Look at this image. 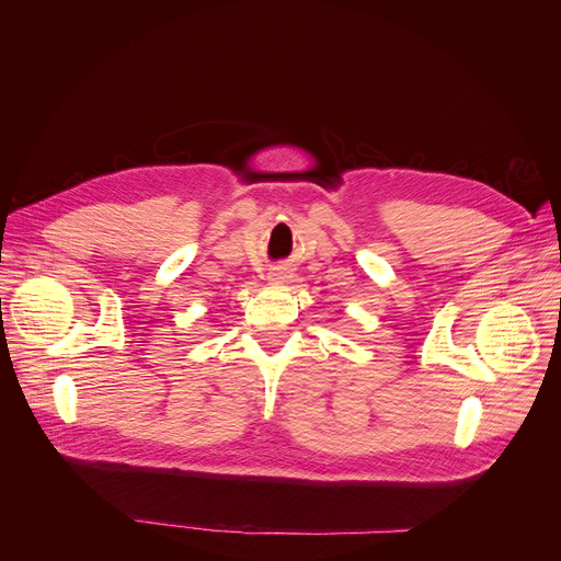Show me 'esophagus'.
I'll use <instances>...</instances> for the list:
<instances>
[{
    "instance_id": "1",
    "label": "esophagus",
    "mask_w": 561,
    "mask_h": 561,
    "mask_svg": "<svg viewBox=\"0 0 561 561\" xmlns=\"http://www.w3.org/2000/svg\"><path fill=\"white\" fill-rule=\"evenodd\" d=\"M268 280H271V283H274V285H280V283H285V280H287V274H285V271H283V268H276V271H274V274H271V276H268Z\"/></svg>"
}]
</instances>
